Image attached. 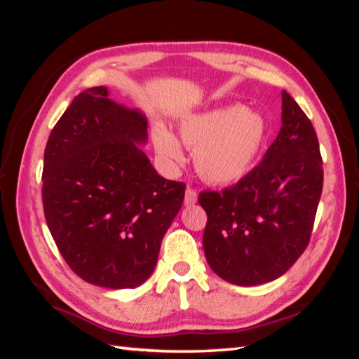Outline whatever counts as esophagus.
Here are the masks:
<instances>
[{
	"label": "esophagus",
	"mask_w": 359,
	"mask_h": 359,
	"mask_svg": "<svg viewBox=\"0 0 359 359\" xmlns=\"http://www.w3.org/2000/svg\"><path fill=\"white\" fill-rule=\"evenodd\" d=\"M185 205L187 207H191V205H194L197 202V193L194 191L193 188H187L185 191Z\"/></svg>",
	"instance_id": "esophagus-1"
}]
</instances>
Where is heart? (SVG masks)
Returning <instances> with one entry per match:
<instances>
[{"instance_id": "heart-1", "label": "heart", "mask_w": 359, "mask_h": 359, "mask_svg": "<svg viewBox=\"0 0 359 359\" xmlns=\"http://www.w3.org/2000/svg\"><path fill=\"white\" fill-rule=\"evenodd\" d=\"M266 137L265 118L242 104L189 114L179 123L180 143L193 151L197 174L212 185H230L245 177ZM180 143L163 125L152 129V147L168 172H175L185 163Z\"/></svg>"}]
</instances>
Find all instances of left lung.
<instances>
[{
  "instance_id": "1",
  "label": "left lung",
  "mask_w": 359,
  "mask_h": 359,
  "mask_svg": "<svg viewBox=\"0 0 359 359\" xmlns=\"http://www.w3.org/2000/svg\"><path fill=\"white\" fill-rule=\"evenodd\" d=\"M282 126L253 171L222 191H203L201 207L207 262L234 285L265 284L282 276L306 250L323 193L318 137L287 90Z\"/></svg>"
}]
</instances>
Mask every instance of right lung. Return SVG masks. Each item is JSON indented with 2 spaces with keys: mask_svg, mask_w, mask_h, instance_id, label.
Here are the masks:
<instances>
[{
  "mask_svg": "<svg viewBox=\"0 0 359 359\" xmlns=\"http://www.w3.org/2000/svg\"><path fill=\"white\" fill-rule=\"evenodd\" d=\"M147 142V116L98 86L74 98L46 144V222L67 265L93 285H142L184 203L185 185L157 174L139 148Z\"/></svg>",
  "mask_w": 359,
  "mask_h": 359,
  "instance_id": "obj_1",
  "label": "right lung"
}]
</instances>
